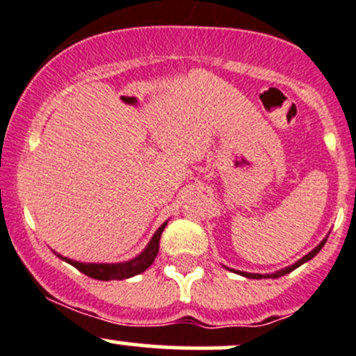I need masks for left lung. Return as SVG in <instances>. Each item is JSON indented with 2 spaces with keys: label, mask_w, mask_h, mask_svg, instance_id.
I'll use <instances>...</instances> for the list:
<instances>
[{
  "label": "left lung",
  "mask_w": 356,
  "mask_h": 356,
  "mask_svg": "<svg viewBox=\"0 0 356 356\" xmlns=\"http://www.w3.org/2000/svg\"><path fill=\"white\" fill-rule=\"evenodd\" d=\"M325 245V239L324 241L321 243V245H318L317 248H315V250H312L310 253L308 254H305L303 258H301V260H298L296 264H293L291 265V267H286V268H282V270H279V272H275V274H265V275H261V274H248V272H238V274H241V275H245V277H248V279H270V277H281V275H286V274H289V272H293L294 268H298L300 267V265H303L305 261H308V260H312V258L315 257V254L318 253V251L322 250V246Z\"/></svg>",
  "instance_id": "obj_1"
}]
</instances>
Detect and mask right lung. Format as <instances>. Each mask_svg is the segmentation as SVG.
<instances>
[{"mask_svg":"<svg viewBox=\"0 0 356 356\" xmlns=\"http://www.w3.org/2000/svg\"><path fill=\"white\" fill-rule=\"evenodd\" d=\"M163 224L160 229L155 232V236L152 238L149 245L146 246V250L143 251L139 257H136L134 260L131 261H125V264H81V261H74V260H68V258L58 257L62 260L68 261L70 265H74L77 270H81L82 274L89 275L92 279H98V281H111V279H129V277H134V275L141 274L145 272L149 265L153 264L155 257L158 254V250H160V238H161V232L165 229Z\"/></svg>","mask_w":356,"mask_h":356,"instance_id":"right-lung-1","label":"right lung"}]
</instances>
